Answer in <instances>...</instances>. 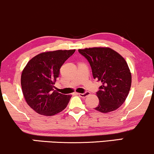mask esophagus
I'll return each instance as SVG.
<instances>
[{"mask_svg":"<svg viewBox=\"0 0 154 154\" xmlns=\"http://www.w3.org/2000/svg\"><path fill=\"white\" fill-rule=\"evenodd\" d=\"M77 94H78L80 97H83V98H85V97L88 96V95H90V93L89 92H85V93H77Z\"/></svg>","mask_w":154,"mask_h":154,"instance_id":"1","label":"esophagus"}]
</instances>
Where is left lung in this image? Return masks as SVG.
Returning <instances> with one entry per match:
<instances>
[{
	"label": "left lung",
	"mask_w": 154,
	"mask_h": 154,
	"mask_svg": "<svg viewBox=\"0 0 154 154\" xmlns=\"http://www.w3.org/2000/svg\"><path fill=\"white\" fill-rule=\"evenodd\" d=\"M89 62L93 78L102 82L96 93L99 99L95 110L108 113L117 109L126 100L131 87L132 76L121 55L109 48L79 49Z\"/></svg>",
	"instance_id": "8db88e82"
}]
</instances>
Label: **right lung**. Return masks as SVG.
<instances>
[{"label":"right lung","instance_id":"1","mask_svg":"<svg viewBox=\"0 0 154 154\" xmlns=\"http://www.w3.org/2000/svg\"><path fill=\"white\" fill-rule=\"evenodd\" d=\"M75 50H59L40 54L33 57L22 71V93L26 102L41 115L53 116L62 111L71 95L54 91L60 69Z\"/></svg>","mask_w":154,"mask_h":154}]
</instances>
